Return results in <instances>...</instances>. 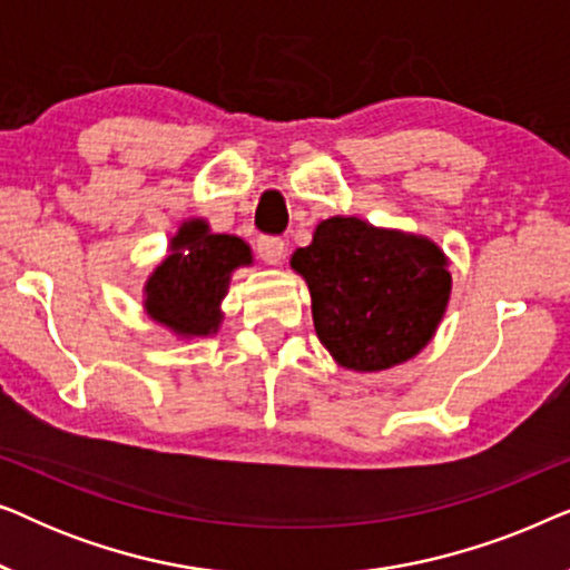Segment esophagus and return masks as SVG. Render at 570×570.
<instances>
[{
    "instance_id": "34e87169",
    "label": "esophagus",
    "mask_w": 570,
    "mask_h": 570,
    "mask_svg": "<svg viewBox=\"0 0 570 570\" xmlns=\"http://www.w3.org/2000/svg\"><path fill=\"white\" fill-rule=\"evenodd\" d=\"M256 252H259L264 264H279L285 256V240L275 236H262L259 244H256Z\"/></svg>"
}]
</instances>
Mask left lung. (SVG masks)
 <instances>
[{
	"label": "left lung",
	"mask_w": 570,
	"mask_h": 570,
	"mask_svg": "<svg viewBox=\"0 0 570 570\" xmlns=\"http://www.w3.org/2000/svg\"><path fill=\"white\" fill-rule=\"evenodd\" d=\"M316 337L345 371L379 373L435 337L451 298L449 256L428 236L334 215L291 256Z\"/></svg>",
	"instance_id": "1"
}]
</instances>
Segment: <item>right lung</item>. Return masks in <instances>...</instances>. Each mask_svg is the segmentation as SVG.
Instances as JSON below:
<instances>
[{
    "label": "right lung",
    "mask_w": 570,
    "mask_h": 570,
    "mask_svg": "<svg viewBox=\"0 0 570 570\" xmlns=\"http://www.w3.org/2000/svg\"><path fill=\"white\" fill-rule=\"evenodd\" d=\"M252 264V246L244 238L213 233L205 217H189L145 279V314L184 342L213 337L225 318L223 298L233 272Z\"/></svg>",
    "instance_id": "add662e5"
}]
</instances>
